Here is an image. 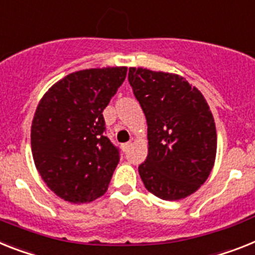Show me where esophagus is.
<instances>
[{
	"label": "esophagus",
	"instance_id": "esophagus-1",
	"mask_svg": "<svg viewBox=\"0 0 255 255\" xmlns=\"http://www.w3.org/2000/svg\"><path fill=\"white\" fill-rule=\"evenodd\" d=\"M131 145H132V142H131V141H129V142H126V144H123V145H122V149H123L124 151H127L128 149H129V146H131Z\"/></svg>",
	"mask_w": 255,
	"mask_h": 255
}]
</instances>
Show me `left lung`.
Wrapping results in <instances>:
<instances>
[{
    "mask_svg": "<svg viewBox=\"0 0 255 255\" xmlns=\"http://www.w3.org/2000/svg\"><path fill=\"white\" fill-rule=\"evenodd\" d=\"M128 80L147 123L141 180L160 200L193 194L217 157V128L204 95L177 74L131 67Z\"/></svg>",
    "mask_w": 255,
    "mask_h": 255,
    "instance_id": "8db88e82",
    "label": "left lung"
}]
</instances>
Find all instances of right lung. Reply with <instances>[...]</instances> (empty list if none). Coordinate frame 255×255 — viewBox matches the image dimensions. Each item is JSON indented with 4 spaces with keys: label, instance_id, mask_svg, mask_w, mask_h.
<instances>
[{
    "label": "right lung",
    "instance_id": "obj_1",
    "mask_svg": "<svg viewBox=\"0 0 255 255\" xmlns=\"http://www.w3.org/2000/svg\"><path fill=\"white\" fill-rule=\"evenodd\" d=\"M127 67L88 68L51 85L36 109L31 147L38 174L59 198L88 204L108 190L119 151L105 131L102 111Z\"/></svg>",
    "mask_w": 255,
    "mask_h": 255
}]
</instances>
